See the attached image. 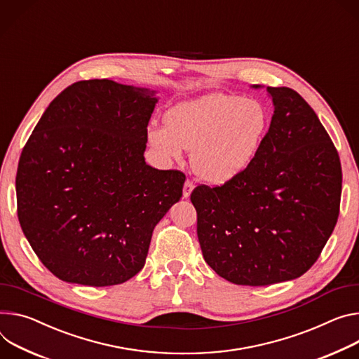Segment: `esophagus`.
I'll use <instances>...</instances> for the list:
<instances>
[{
	"label": "esophagus",
	"instance_id": "obj_1",
	"mask_svg": "<svg viewBox=\"0 0 359 359\" xmlns=\"http://www.w3.org/2000/svg\"><path fill=\"white\" fill-rule=\"evenodd\" d=\"M193 189H194L193 182L186 180V182H184V186H183V198H184V199H187V198L190 196V193L193 191Z\"/></svg>",
	"mask_w": 359,
	"mask_h": 359
}]
</instances>
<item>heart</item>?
<instances>
[{
	"label": "heart",
	"instance_id": "b5f03b06",
	"mask_svg": "<svg viewBox=\"0 0 359 359\" xmlns=\"http://www.w3.org/2000/svg\"><path fill=\"white\" fill-rule=\"evenodd\" d=\"M166 126L151 127L149 142L166 158L191 150L190 165L199 179L223 184L253 163L269 128L266 109L256 100L209 93L166 114Z\"/></svg>",
	"mask_w": 359,
	"mask_h": 359
}]
</instances>
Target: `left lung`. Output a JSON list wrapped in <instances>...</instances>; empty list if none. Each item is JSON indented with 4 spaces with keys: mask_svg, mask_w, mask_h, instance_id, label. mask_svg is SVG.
Wrapping results in <instances>:
<instances>
[{
    "mask_svg": "<svg viewBox=\"0 0 359 359\" xmlns=\"http://www.w3.org/2000/svg\"><path fill=\"white\" fill-rule=\"evenodd\" d=\"M266 91L273 116L252 165L231 182L190 194L206 264L236 285L302 276L339 215L342 170L327 130L295 90Z\"/></svg>",
    "mask_w": 359,
    "mask_h": 359,
    "instance_id": "8db88e82",
    "label": "left lung"
}]
</instances>
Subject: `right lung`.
<instances>
[{
  "instance_id": "1",
  "label": "right lung",
  "mask_w": 359,
  "mask_h": 359,
  "mask_svg": "<svg viewBox=\"0 0 359 359\" xmlns=\"http://www.w3.org/2000/svg\"><path fill=\"white\" fill-rule=\"evenodd\" d=\"M156 91L113 80L69 86L22 149L21 229L58 279L118 285L146 262L154 226L180 201L184 175L144 160Z\"/></svg>"
}]
</instances>
